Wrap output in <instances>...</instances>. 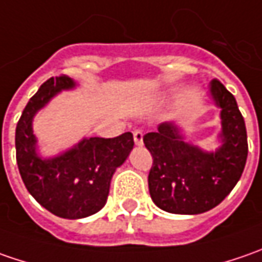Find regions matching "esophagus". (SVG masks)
Wrapping results in <instances>:
<instances>
[{
	"instance_id": "1",
	"label": "esophagus",
	"mask_w": 262,
	"mask_h": 262,
	"mask_svg": "<svg viewBox=\"0 0 262 262\" xmlns=\"http://www.w3.org/2000/svg\"><path fill=\"white\" fill-rule=\"evenodd\" d=\"M133 136H134V144H136V146H141V144H143V133H141L140 129H136V131L133 133Z\"/></svg>"
}]
</instances>
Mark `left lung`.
<instances>
[{
	"instance_id": "left-lung-1",
	"label": "left lung",
	"mask_w": 262,
	"mask_h": 262,
	"mask_svg": "<svg viewBox=\"0 0 262 262\" xmlns=\"http://www.w3.org/2000/svg\"><path fill=\"white\" fill-rule=\"evenodd\" d=\"M208 97L220 111L217 147L210 150L186 141L176 121L162 122L143 137L153 156L148 191L159 208L172 214H200L219 206L233 189L247 163L248 140L236 99L220 81L208 86Z\"/></svg>"
}]
</instances>
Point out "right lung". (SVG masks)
<instances>
[{
	"label": "right lung",
	"mask_w": 262,
	"mask_h": 262,
	"mask_svg": "<svg viewBox=\"0 0 262 262\" xmlns=\"http://www.w3.org/2000/svg\"><path fill=\"white\" fill-rule=\"evenodd\" d=\"M80 84L70 77L45 81L29 103L15 128L17 165L30 195L48 211L77 220L100 211L109 195L115 170L124 165L133 147L131 133L116 138L83 137L74 146L45 156L33 131V119L51 100Z\"/></svg>",
	"instance_id": "1"
}]
</instances>
